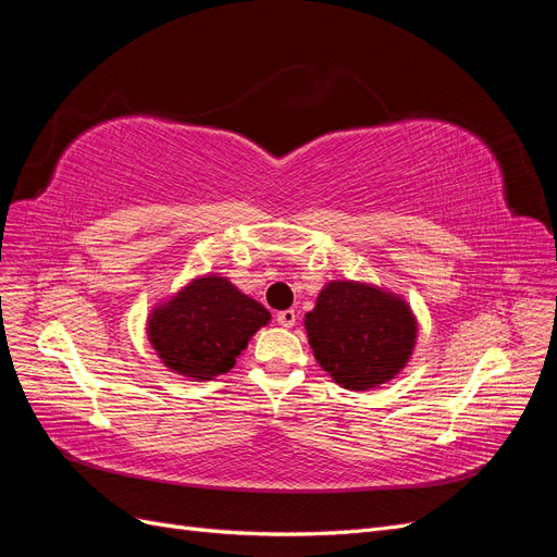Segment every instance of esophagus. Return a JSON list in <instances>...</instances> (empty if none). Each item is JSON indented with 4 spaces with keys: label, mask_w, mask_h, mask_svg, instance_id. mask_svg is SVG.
Here are the masks:
<instances>
[{
    "label": "esophagus",
    "mask_w": 557,
    "mask_h": 557,
    "mask_svg": "<svg viewBox=\"0 0 557 557\" xmlns=\"http://www.w3.org/2000/svg\"><path fill=\"white\" fill-rule=\"evenodd\" d=\"M276 323H278V325H283V327H293V325L297 323V313H295L293 309H288V311H278V313H276Z\"/></svg>",
    "instance_id": "34e87169"
}]
</instances>
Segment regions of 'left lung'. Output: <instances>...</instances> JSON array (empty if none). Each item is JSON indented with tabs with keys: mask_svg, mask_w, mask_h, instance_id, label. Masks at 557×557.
I'll return each instance as SVG.
<instances>
[{
	"mask_svg": "<svg viewBox=\"0 0 557 557\" xmlns=\"http://www.w3.org/2000/svg\"><path fill=\"white\" fill-rule=\"evenodd\" d=\"M315 362L348 391L393 381L413 356L418 320L409 301L374 283L330 281L305 315Z\"/></svg>",
	"mask_w": 557,
	"mask_h": 557,
	"instance_id": "8db88e82",
	"label": "left lung"
}]
</instances>
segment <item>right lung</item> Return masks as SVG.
I'll use <instances>...</instances> for the list:
<instances>
[{"instance_id": "right-lung-1", "label": "right lung", "mask_w": 557, "mask_h": 557, "mask_svg": "<svg viewBox=\"0 0 557 557\" xmlns=\"http://www.w3.org/2000/svg\"><path fill=\"white\" fill-rule=\"evenodd\" d=\"M272 313L221 274L195 276L158 301L146 336L170 372L190 381L227 374Z\"/></svg>"}]
</instances>
